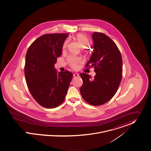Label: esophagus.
Instances as JSON below:
<instances>
[{
  "mask_svg": "<svg viewBox=\"0 0 151 151\" xmlns=\"http://www.w3.org/2000/svg\"><path fill=\"white\" fill-rule=\"evenodd\" d=\"M78 76H79V74H78V73H75L73 74V77H74V78H76V77H78Z\"/></svg>",
  "mask_w": 151,
  "mask_h": 151,
  "instance_id": "esophagus-1",
  "label": "esophagus"
}]
</instances>
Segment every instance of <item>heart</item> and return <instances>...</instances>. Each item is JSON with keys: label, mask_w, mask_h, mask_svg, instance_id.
Wrapping results in <instances>:
<instances>
[{"label": "heart", "mask_w": 151, "mask_h": 151, "mask_svg": "<svg viewBox=\"0 0 151 151\" xmlns=\"http://www.w3.org/2000/svg\"><path fill=\"white\" fill-rule=\"evenodd\" d=\"M73 39L75 41L78 42L79 45L82 48H86L89 45V40L87 36L84 34H77L73 37ZM68 41H65L63 45V48L65 49L67 46ZM68 64L70 67L73 69H77L78 67V64L80 62L79 58L75 56L69 57L67 60Z\"/></svg>", "instance_id": "obj_1"}]
</instances>
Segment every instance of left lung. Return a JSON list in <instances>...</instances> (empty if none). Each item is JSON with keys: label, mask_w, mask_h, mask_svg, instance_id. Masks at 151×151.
<instances>
[{"label": "left lung", "mask_w": 151, "mask_h": 151, "mask_svg": "<svg viewBox=\"0 0 151 151\" xmlns=\"http://www.w3.org/2000/svg\"><path fill=\"white\" fill-rule=\"evenodd\" d=\"M93 52L86 68H94V78L80 74L83 84L81 94L88 104L99 106L110 100L116 94L122 76V58L115 43L107 35L94 32Z\"/></svg>", "instance_id": "8db88e82"}]
</instances>
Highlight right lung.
Returning a JSON list of instances; mask_svg holds the SVG:
<instances>
[{
    "label": "right lung",
    "instance_id": "obj_1",
    "mask_svg": "<svg viewBox=\"0 0 151 151\" xmlns=\"http://www.w3.org/2000/svg\"><path fill=\"white\" fill-rule=\"evenodd\" d=\"M68 35H43L26 54L24 73L28 90L35 101L46 108H56L64 102L73 76L67 70L57 74L54 68Z\"/></svg>",
    "mask_w": 151,
    "mask_h": 151
}]
</instances>
